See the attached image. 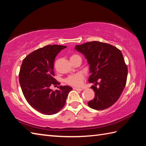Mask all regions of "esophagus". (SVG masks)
<instances>
[{"label":"esophagus","mask_w":146,"mask_h":146,"mask_svg":"<svg viewBox=\"0 0 146 146\" xmlns=\"http://www.w3.org/2000/svg\"><path fill=\"white\" fill-rule=\"evenodd\" d=\"M73 89L75 90H79V91H82L83 90L82 88H76V87H73Z\"/></svg>","instance_id":"esophagus-1"}]
</instances>
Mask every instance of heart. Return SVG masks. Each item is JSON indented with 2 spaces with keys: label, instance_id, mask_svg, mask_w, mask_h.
Wrapping results in <instances>:
<instances>
[{
  "label": "heart",
  "instance_id": "obj_1",
  "mask_svg": "<svg viewBox=\"0 0 146 146\" xmlns=\"http://www.w3.org/2000/svg\"><path fill=\"white\" fill-rule=\"evenodd\" d=\"M80 57L78 54H72L70 56V60L72 59ZM84 78V76L82 73H77L75 75H71L68 76L67 78L64 80V82L68 85L73 86H80L82 85L83 80Z\"/></svg>",
  "mask_w": 146,
  "mask_h": 146
}]
</instances>
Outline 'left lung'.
Segmentation results:
<instances>
[{
	"instance_id": "8db88e82",
	"label": "left lung",
	"mask_w": 146,
	"mask_h": 146,
	"mask_svg": "<svg viewBox=\"0 0 146 146\" xmlns=\"http://www.w3.org/2000/svg\"><path fill=\"white\" fill-rule=\"evenodd\" d=\"M84 54L92 73L88 81L95 83L92 88L95 97L88 102L93 109L101 110L111 107L118 100L124 89L128 69L122 52L115 46L99 41L76 46Z\"/></svg>"
}]
</instances>
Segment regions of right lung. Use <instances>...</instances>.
I'll return each mask as SVG.
<instances>
[{"instance_id": "right-lung-1", "label": "right lung", "mask_w": 146, "mask_h": 146, "mask_svg": "<svg viewBox=\"0 0 146 146\" xmlns=\"http://www.w3.org/2000/svg\"><path fill=\"white\" fill-rule=\"evenodd\" d=\"M66 46L48 45L34 51L24 59L19 79L22 92L28 104L35 110L45 115L58 113L64 106L69 86H60L52 91V85H60L54 78L55 58Z\"/></svg>"}]
</instances>
